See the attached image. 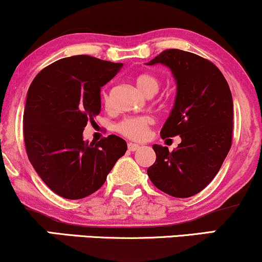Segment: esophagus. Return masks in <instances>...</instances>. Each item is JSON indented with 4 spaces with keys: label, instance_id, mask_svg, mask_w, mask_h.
<instances>
[{
    "label": "esophagus",
    "instance_id": "obj_1",
    "mask_svg": "<svg viewBox=\"0 0 262 262\" xmlns=\"http://www.w3.org/2000/svg\"><path fill=\"white\" fill-rule=\"evenodd\" d=\"M140 146L138 145V144H134V143H129L128 144V150L129 151H135V150L139 149Z\"/></svg>",
    "mask_w": 262,
    "mask_h": 262
}]
</instances>
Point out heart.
<instances>
[{
    "label": "heart",
    "instance_id": "1",
    "mask_svg": "<svg viewBox=\"0 0 262 262\" xmlns=\"http://www.w3.org/2000/svg\"><path fill=\"white\" fill-rule=\"evenodd\" d=\"M135 85L140 92H143L146 96L150 92L156 93L159 89V81L150 74H140L135 77ZM102 100H103L104 104H108V96L106 93L102 95ZM150 124H151V119L149 117H129V118L119 122L116 129L119 134L124 135L129 139L140 140L145 138Z\"/></svg>",
    "mask_w": 262,
    "mask_h": 262
}]
</instances>
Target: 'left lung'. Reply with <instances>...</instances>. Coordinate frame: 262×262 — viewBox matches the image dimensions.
Returning a JSON list of instances; mask_svg holds the SVG:
<instances>
[{
    "instance_id": "left-lung-1",
    "label": "left lung",
    "mask_w": 262,
    "mask_h": 262,
    "mask_svg": "<svg viewBox=\"0 0 262 262\" xmlns=\"http://www.w3.org/2000/svg\"><path fill=\"white\" fill-rule=\"evenodd\" d=\"M167 66L176 82V97L162 138L180 135L173 151L152 145L156 154L148 176L170 196L187 198L217 175L231 146L233 97L223 74L213 62L179 49L165 50L146 65Z\"/></svg>"
}]
</instances>
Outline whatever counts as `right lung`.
Returning <instances> with one entry per match:
<instances>
[{
    "label": "right lung",
    "instance_id": "obj_1",
    "mask_svg": "<svg viewBox=\"0 0 262 262\" xmlns=\"http://www.w3.org/2000/svg\"><path fill=\"white\" fill-rule=\"evenodd\" d=\"M122 62L89 55L60 59L43 69L27 93L23 134L32 166L52 191L80 200L97 191L127 143L108 135L98 143L83 140V129L101 112V89Z\"/></svg>",
    "mask_w": 262,
    "mask_h": 262
}]
</instances>
